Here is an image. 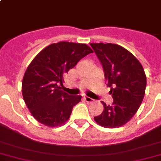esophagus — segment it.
<instances>
[{
  "mask_svg": "<svg viewBox=\"0 0 161 161\" xmlns=\"http://www.w3.org/2000/svg\"><path fill=\"white\" fill-rule=\"evenodd\" d=\"M83 99H84V101H86V102H88V103L93 102V100L92 99V98L89 97H83Z\"/></svg>",
  "mask_w": 161,
  "mask_h": 161,
  "instance_id": "34e87169",
  "label": "esophagus"
}]
</instances>
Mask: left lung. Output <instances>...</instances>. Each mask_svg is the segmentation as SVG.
<instances>
[{"mask_svg":"<svg viewBox=\"0 0 161 161\" xmlns=\"http://www.w3.org/2000/svg\"><path fill=\"white\" fill-rule=\"evenodd\" d=\"M104 69L107 86L111 87L112 105L101 101L104 110L94 117L106 128L127 124L135 115L145 96L146 76L138 59L122 46L112 43H90Z\"/></svg>","mask_w":161,"mask_h":161,"instance_id":"1","label":"left lung"}]
</instances>
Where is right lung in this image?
Segmentation results:
<instances>
[{"instance_id":"1","label":"right lung","mask_w":161,"mask_h":161,"mask_svg":"<svg viewBox=\"0 0 161 161\" xmlns=\"http://www.w3.org/2000/svg\"><path fill=\"white\" fill-rule=\"evenodd\" d=\"M93 53L86 44L60 42L48 46L31 61L22 82L23 100L39 123L49 127L65 124L82 96L63 91L64 76Z\"/></svg>"}]
</instances>
